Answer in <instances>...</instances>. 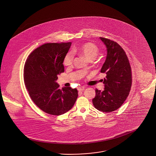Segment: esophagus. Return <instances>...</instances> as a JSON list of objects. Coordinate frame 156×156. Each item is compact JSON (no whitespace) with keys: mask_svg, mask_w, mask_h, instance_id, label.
<instances>
[{"mask_svg":"<svg viewBox=\"0 0 156 156\" xmlns=\"http://www.w3.org/2000/svg\"><path fill=\"white\" fill-rule=\"evenodd\" d=\"M85 89V87H78V90L80 91H83Z\"/></svg>","mask_w":156,"mask_h":156,"instance_id":"1","label":"esophagus"}]
</instances>
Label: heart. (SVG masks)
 <instances>
[{"label": "heart", "instance_id": "heart-1", "mask_svg": "<svg viewBox=\"0 0 156 156\" xmlns=\"http://www.w3.org/2000/svg\"><path fill=\"white\" fill-rule=\"evenodd\" d=\"M74 52L80 54L90 61L94 59L97 57L99 52V49L96 45L91 43H87L78 48H74ZM73 54L71 52H68L64 58V65L67 67L71 66L73 64Z\"/></svg>", "mask_w": 156, "mask_h": 156}]
</instances>
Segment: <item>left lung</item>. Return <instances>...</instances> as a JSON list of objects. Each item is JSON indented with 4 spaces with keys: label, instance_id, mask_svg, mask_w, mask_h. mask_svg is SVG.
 <instances>
[{
    "label": "left lung",
    "instance_id": "obj_1",
    "mask_svg": "<svg viewBox=\"0 0 156 156\" xmlns=\"http://www.w3.org/2000/svg\"><path fill=\"white\" fill-rule=\"evenodd\" d=\"M99 38L106 47V58L101 70L106 76L103 82L104 90L95 89L92 103L99 111L108 113L116 111L126 101L132 86V72L129 59L120 45L109 39Z\"/></svg>",
    "mask_w": 156,
    "mask_h": 156
}]
</instances>
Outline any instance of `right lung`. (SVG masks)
<instances>
[{"mask_svg":"<svg viewBox=\"0 0 156 156\" xmlns=\"http://www.w3.org/2000/svg\"><path fill=\"white\" fill-rule=\"evenodd\" d=\"M71 43H47L28 57L24 68V81L31 99L43 111L61 115L69 111L78 98L77 89L59 88L58 75L64 72V58Z\"/></svg>","mask_w":156,"mask_h":156,"instance_id":"1","label":"right lung"}]
</instances>
